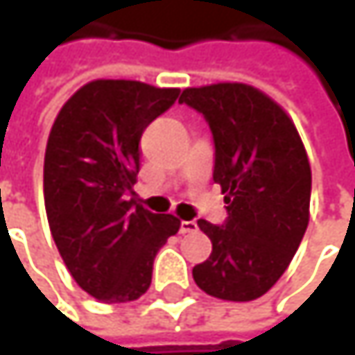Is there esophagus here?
I'll return each instance as SVG.
<instances>
[{
    "label": "esophagus",
    "instance_id": "34e87169",
    "mask_svg": "<svg viewBox=\"0 0 355 355\" xmlns=\"http://www.w3.org/2000/svg\"><path fill=\"white\" fill-rule=\"evenodd\" d=\"M178 232H180V234L197 232V222H195V220H182L180 226H178Z\"/></svg>",
    "mask_w": 355,
    "mask_h": 355
}]
</instances>
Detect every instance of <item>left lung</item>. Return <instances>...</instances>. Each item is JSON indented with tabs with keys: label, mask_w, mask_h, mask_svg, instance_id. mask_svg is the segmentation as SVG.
I'll return each mask as SVG.
<instances>
[{
	"label": "left lung",
	"mask_w": 355,
	"mask_h": 355,
	"mask_svg": "<svg viewBox=\"0 0 355 355\" xmlns=\"http://www.w3.org/2000/svg\"><path fill=\"white\" fill-rule=\"evenodd\" d=\"M178 103L209 125L214 182L228 211L222 226L197 220L211 254L193 279L209 296L254 300L288 269L309 226L313 178L302 139L284 108L247 84L187 88Z\"/></svg>",
	"instance_id": "1"
}]
</instances>
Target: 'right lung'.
Returning <instances> with one entry per match:
<instances>
[{
	"instance_id": "right-lung-1",
	"label": "right lung",
	"mask_w": 355,
	"mask_h": 355,
	"mask_svg": "<svg viewBox=\"0 0 355 355\" xmlns=\"http://www.w3.org/2000/svg\"><path fill=\"white\" fill-rule=\"evenodd\" d=\"M178 88L96 80L59 110L44 152V207L63 263L96 300H137L156 252L177 234L171 214L135 203L139 139L177 103Z\"/></svg>"
}]
</instances>
